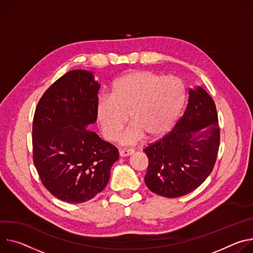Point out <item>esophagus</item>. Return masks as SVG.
<instances>
[{
    "label": "esophagus",
    "instance_id": "34e87169",
    "mask_svg": "<svg viewBox=\"0 0 253 253\" xmlns=\"http://www.w3.org/2000/svg\"><path fill=\"white\" fill-rule=\"evenodd\" d=\"M131 154H133V150H131V149H122V150H120V156L121 157H127V156H130Z\"/></svg>",
    "mask_w": 253,
    "mask_h": 253
}]
</instances>
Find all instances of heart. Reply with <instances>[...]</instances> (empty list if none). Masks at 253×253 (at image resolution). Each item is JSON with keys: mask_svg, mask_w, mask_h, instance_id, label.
Returning <instances> with one entry per match:
<instances>
[{"mask_svg": "<svg viewBox=\"0 0 253 253\" xmlns=\"http://www.w3.org/2000/svg\"><path fill=\"white\" fill-rule=\"evenodd\" d=\"M185 88L180 79L150 70H133L119 77L109 95L100 96L95 116L102 134L115 141L127 122L131 125L122 133L123 144H134L144 135L156 138L168 130L182 108Z\"/></svg>", "mask_w": 253, "mask_h": 253, "instance_id": "obj_1", "label": "heart"}]
</instances>
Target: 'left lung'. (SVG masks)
I'll use <instances>...</instances> for the list:
<instances>
[{
    "label": "left lung",
    "mask_w": 253,
    "mask_h": 253,
    "mask_svg": "<svg viewBox=\"0 0 253 253\" xmlns=\"http://www.w3.org/2000/svg\"><path fill=\"white\" fill-rule=\"evenodd\" d=\"M219 145L214 100L201 87L191 89L187 108L172 130L144 149L149 159L146 185L167 198L194 191L212 172Z\"/></svg>",
    "instance_id": "obj_1"
}]
</instances>
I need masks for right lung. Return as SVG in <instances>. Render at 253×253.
<instances>
[{"label":"right lung","instance_id":"obj_1","mask_svg":"<svg viewBox=\"0 0 253 253\" xmlns=\"http://www.w3.org/2000/svg\"><path fill=\"white\" fill-rule=\"evenodd\" d=\"M100 85L92 73L72 70L40 98L33 119V162L44 187L67 203H83L101 192L118 149L86 126L95 123Z\"/></svg>","mask_w":253,"mask_h":253}]
</instances>
